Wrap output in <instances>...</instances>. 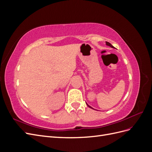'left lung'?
<instances>
[{"instance_id": "left-lung-1", "label": "left lung", "mask_w": 152, "mask_h": 152, "mask_svg": "<svg viewBox=\"0 0 152 152\" xmlns=\"http://www.w3.org/2000/svg\"><path fill=\"white\" fill-rule=\"evenodd\" d=\"M106 44H107V45H108V46H110V47H111V48H115L113 46V45L111 44H110V42H106ZM87 104V106H88V107H89V108H92L91 107H90V106L88 104H87V103H86ZM93 109H94V108H93Z\"/></svg>"}]
</instances>
